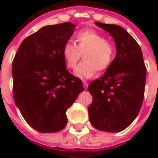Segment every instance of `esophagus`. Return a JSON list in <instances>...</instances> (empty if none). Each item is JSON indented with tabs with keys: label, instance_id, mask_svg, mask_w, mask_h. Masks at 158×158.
<instances>
[{
	"label": "esophagus",
	"instance_id": "1",
	"mask_svg": "<svg viewBox=\"0 0 158 158\" xmlns=\"http://www.w3.org/2000/svg\"><path fill=\"white\" fill-rule=\"evenodd\" d=\"M83 88L85 89L88 88V83L86 82H84V81H83Z\"/></svg>",
	"mask_w": 158,
	"mask_h": 158
}]
</instances>
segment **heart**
Listing matches in <instances>:
<instances>
[{
    "instance_id": "1",
    "label": "heart",
    "mask_w": 158,
    "mask_h": 158,
    "mask_svg": "<svg viewBox=\"0 0 158 158\" xmlns=\"http://www.w3.org/2000/svg\"><path fill=\"white\" fill-rule=\"evenodd\" d=\"M116 53L115 46L106 40L103 34L93 30H83L76 35V44L68 41L64 44L62 55L66 66L75 69L79 60L83 58L76 71L80 78H89L98 71L107 69L112 63Z\"/></svg>"
}]
</instances>
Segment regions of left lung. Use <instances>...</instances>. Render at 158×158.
<instances>
[{
  "instance_id": "8db88e82",
  "label": "left lung",
  "mask_w": 158,
  "mask_h": 158,
  "mask_svg": "<svg viewBox=\"0 0 158 158\" xmlns=\"http://www.w3.org/2000/svg\"><path fill=\"white\" fill-rule=\"evenodd\" d=\"M96 24L111 34L116 44V57L104 76L89 84L92 96L89 118L95 128L119 132L135 120L143 105L147 69L135 40L116 24Z\"/></svg>"
}]
</instances>
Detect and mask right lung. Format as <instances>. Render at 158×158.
Here are the masks:
<instances>
[{
    "label": "right lung",
    "mask_w": 158,
    "mask_h": 158,
    "mask_svg": "<svg viewBox=\"0 0 158 158\" xmlns=\"http://www.w3.org/2000/svg\"><path fill=\"white\" fill-rule=\"evenodd\" d=\"M76 25H47L22 42L12 62L13 96L23 117L40 133H54L67 125V110L83 90L62 55Z\"/></svg>",
    "instance_id": "add662e5"
}]
</instances>
